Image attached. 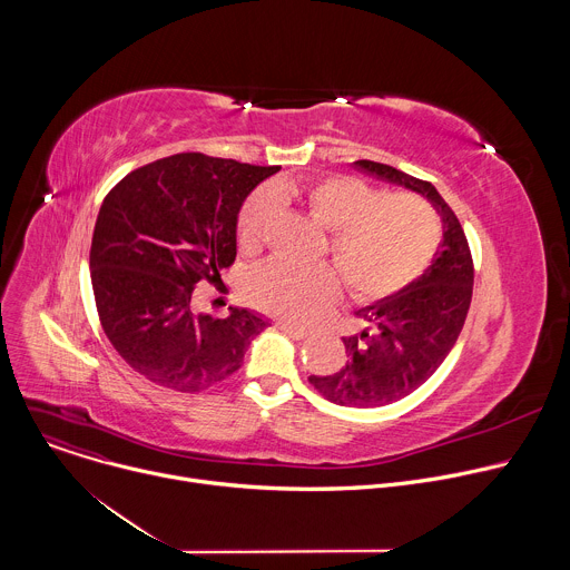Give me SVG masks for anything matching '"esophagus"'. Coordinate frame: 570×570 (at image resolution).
<instances>
[{
    "mask_svg": "<svg viewBox=\"0 0 570 570\" xmlns=\"http://www.w3.org/2000/svg\"><path fill=\"white\" fill-rule=\"evenodd\" d=\"M279 330H282L286 336H291L293 341H306V338H308V332L295 327V324H291V322H279Z\"/></svg>",
    "mask_w": 570,
    "mask_h": 570,
    "instance_id": "34e87169",
    "label": "esophagus"
}]
</instances>
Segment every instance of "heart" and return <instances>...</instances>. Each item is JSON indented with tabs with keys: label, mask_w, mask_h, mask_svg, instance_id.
I'll return each instance as SVG.
<instances>
[{
	"label": "heart",
	"mask_w": 570,
	"mask_h": 570,
	"mask_svg": "<svg viewBox=\"0 0 570 570\" xmlns=\"http://www.w3.org/2000/svg\"><path fill=\"white\" fill-rule=\"evenodd\" d=\"M279 196L297 198L332 229L330 253L347 291L363 302L394 295L415 282L440 246V220L415 194H387L352 176H330L304 187L282 183ZM277 214V196L257 191L238 216V246L259 248ZM330 264L271 259L253 271L250 295L257 306L306 324L327 311L341 291Z\"/></svg>",
	"instance_id": "obj_1"
}]
</instances>
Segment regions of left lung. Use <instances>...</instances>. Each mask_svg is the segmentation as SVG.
Returning <instances> with one entry per match:
<instances>
[{
    "label": "left lung",
    "instance_id": "left-lung-1",
    "mask_svg": "<svg viewBox=\"0 0 570 570\" xmlns=\"http://www.w3.org/2000/svg\"><path fill=\"white\" fill-rule=\"evenodd\" d=\"M354 167L422 194L442 216L440 250L424 275L358 308L365 327L343 338L350 356L345 365L327 376H308L322 396L338 405L376 409L415 392L453 350L471 304L473 262L458 216L431 183L372 159H358Z\"/></svg>",
    "mask_w": 570,
    "mask_h": 570
}]
</instances>
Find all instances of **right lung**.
<instances>
[{
	"label": "right lung",
	"instance_id": "right-lung-1",
	"mask_svg": "<svg viewBox=\"0 0 570 570\" xmlns=\"http://www.w3.org/2000/svg\"><path fill=\"white\" fill-rule=\"evenodd\" d=\"M279 167L178 153L130 171L104 200L90 250L104 332L148 381L200 392L234 374L271 320L248 308L214 317L194 308L198 282L236 257V220Z\"/></svg>",
	"mask_w": 570,
	"mask_h": 570
}]
</instances>
